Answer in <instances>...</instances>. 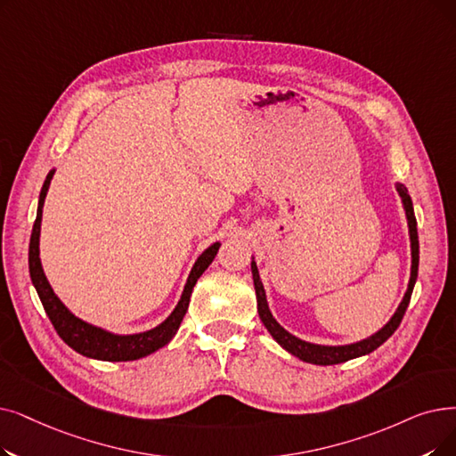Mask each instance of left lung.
Segmentation results:
<instances>
[{
	"label": "left lung",
	"mask_w": 456,
	"mask_h": 456,
	"mask_svg": "<svg viewBox=\"0 0 456 456\" xmlns=\"http://www.w3.org/2000/svg\"><path fill=\"white\" fill-rule=\"evenodd\" d=\"M397 191L403 200V207L406 212V220H408V232H410V248H411V270H410V281H408V289L404 292V298L399 304L397 311L393 313V316L389 319V322L376 331L370 338L352 343V345H341V346H326V345H314V343H307L296 338V335L289 333L280 322H277L270 309H268V302H266V292L263 287V281L259 277V270H256L255 261H251V273H253V285H255V294H256V311H259L261 321L265 324V328L270 331L272 338L280 343L287 352H290L296 358H300L302 362L307 363H314V365H335V363H343L354 358H360V355L370 354L372 350L379 348L380 345H384L391 335L395 333V330L399 328L403 316L406 313V307L410 304L411 298V290L415 285V280H418V270H419V239H418V222H415L413 216V207H411V200L408 195V190L404 188V184H397Z\"/></svg>",
	"instance_id": "obj_1"
}]
</instances>
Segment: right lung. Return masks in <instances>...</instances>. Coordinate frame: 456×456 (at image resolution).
<instances>
[{
  "label": "right lung",
  "mask_w": 456,
  "mask_h": 456,
  "mask_svg": "<svg viewBox=\"0 0 456 456\" xmlns=\"http://www.w3.org/2000/svg\"><path fill=\"white\" fill-rule=\"evenodd\" d=\"M53 173L55 171L52 169L46 175V181L43 184L41 195H38L37 220L33 224L31 240H29V275H31V281L37 289L38 298H41L43 307L48 314L50 322L53 324L57 335L77 354L86 355V358L102 360V362L140 360V358H145V355L156 352L158 348L166 346L175 338L176 330H179L184 314L188 311L191 290H193L197 280H200L203 272L208 268V265L214 261L217 249H220V242H214L210 248H207L200 256H197V261L188 275V281L184 285L179 304H176L173 313L162 324H158L152 330H147L142 333H132V335H118V333H111V331L102 330L98 326H93L82 319H77V316L72 314L65 307V304L57 298L53 289L50 287V283L46 280V275H45L41 256H38V253H41L38 251V239H41L43 207H45V200H46V193H48Z\"/></svg>",
  "instance_id": "right-lung-1"
}]
</instances>
